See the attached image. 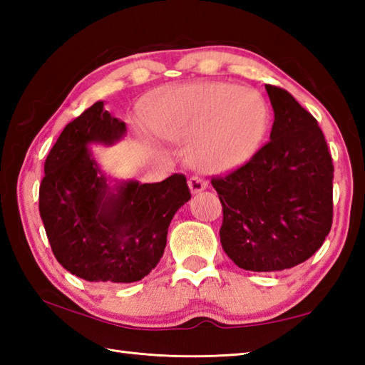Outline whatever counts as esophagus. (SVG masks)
Listing matches in <instances>:
<instances>
[{"label": "esophagus", "instance_id": "1", "mask_svg": "<svg viewBox=\"0 0 365 365\" xmlns=\"http://www.w3.org/2000/svg\"><path fill=\"white\" fill-rule=\"evenodd\" d=\"M188 187H190L192 195H197V192L204 191V190L207 188V183H205L200 177H190Z\"/></svg>", "mask_w": 365, "mask_h": 365}]
</instances>
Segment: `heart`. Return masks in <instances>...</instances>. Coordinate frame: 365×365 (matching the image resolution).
Wrapping results in <instances>:
<instances>
[{"mask_svg":"<svg viewBox=\"0 0 365 365\" xmlns=\"http://www.w3.org/2000/svg\"><path fill=\"white\" fill-rule=\"evenodd\" d=\"M145 122L153 135L190 144L196 168L226 173L257 152L268 128V106L254 91L191 84L155 100Z\"/></svg>","mask_w":365,"mask_h":365,"instance_id":"1","label":"heart"}]
</instances>
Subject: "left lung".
Segmentation results:
<instances>
[{
	"mask_svg": "<svg viewBox=\"0 0 365 365\" xmlns=\"http://www.w3.org/2000/svg\"><path fill=\"white\" fill-rule=\"evenodd\" d=\"M274 122L245 166L212 185L222 204L220 238L237 267L282 271L320 250L332 224L334 166L315 118L289 92L265 84Z\"/></svg>",
	"mask_w": 365,
	"mask_h": 365,
	"instance_id": "left-lung-1",
	"label": "left lung"
}]
</instances>
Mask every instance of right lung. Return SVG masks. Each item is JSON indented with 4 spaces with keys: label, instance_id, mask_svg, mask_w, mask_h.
Listing matches in <instances>:
<instances>
[{
    "label": "right lung",
    "instance_id": "add662e5",
    "mask_svg": "<svg viewBox=\"0 0 365 365\" xmlns=\"http://www.w3.org/2000/svg\"><path fill=\"white\" fill-rule=\"evenodd\" d=\"M125 122L98 100L67 123L45 160L38 212L54 257L89 282L130 284L157 267L175 212L191 199L187 178L118 180L97 163L92 144L113 145Z\"/></svg>",
    "mask_w": 365,
    "mask_h": 365
}]
</instances>
